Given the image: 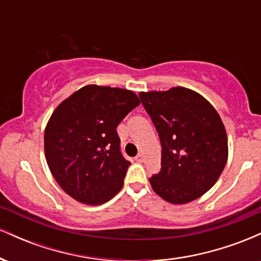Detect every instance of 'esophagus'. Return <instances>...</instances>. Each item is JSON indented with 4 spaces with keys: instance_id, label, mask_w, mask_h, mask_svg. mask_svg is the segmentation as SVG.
<instances>
[{
    "instance_id": "obj_1",
    "label": "esophagus",
    "mask_w": 261,
    "mask_h": 261,
    "mask_svg": "<svg viewBox=\"0 0 261 261\" xmlns=\"http://www.w3.org/2000/svg\"><path fill=\"white\" fill-rule=\"evenodd\" d=\"M135 161L139 162V163H141V162H143V155L141 154V153H139V154L136 155V157H135Z\"/></svg>"
}]
</instances>
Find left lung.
I'll list each match as a JSON object with an SVG mask.
<instances>
[{"label":"left lung","instance_id":"1","mask_svg":"<svg viewBox=\"0 0 261 261\" xmlns=\"http://www.w3.org/2000/svg\"><path fill=\"white\" fill-rule=\"evenodd\" d=\"M161 140V170L152 189L172 203H187L214 187L226 166L228 141L223 122L205 98L175 87L140 93Z\"/></svg>","mask_w":261,"mask_h":261}]
</instances>
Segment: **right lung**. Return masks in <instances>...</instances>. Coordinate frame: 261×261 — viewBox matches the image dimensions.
I'll use <instances>...</instances> for the list:
<instances>
[{
	"label": "right lung",
	"instance_id": "add662e5",
	"mask_svg": "<svg viewBox=\"0 0 261 261\" xmlns=\"http://www.w3.org/2000/svg\"><path fill=\"white\" fill-rule=\"evenodd\" d=\"M139 104L134 92L91 85L56 108L45 128V157L71 197L100 205L120 191L131 163L116 127Z\"/></svg>",
	"mask_w": 261,
	"mask_h": 261
}]
</instances>
